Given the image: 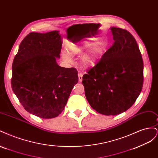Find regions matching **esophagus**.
Segmentation results:
<instances>
[{
	"label": "esophagus",
	"mask_w": 158,
	"mask_h": 158,
	"mask_svg": "<svg viewBox=\"0 0 158 158\" xmlns=\"http://www.w3.org/2000/svg\"><path fill=\"white\" fill-rule=\"evenodd\" d=\"M82 76H83V74L82 73H78V81H79V82H81L82 81Z\"/></svg>",
	"instance_id": "1"
}]
</instances>
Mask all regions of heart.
<instances>
[{"instance_id":"b5f03b06","label":"heart","mask_w":158,"mask_h":158,"mask_svg":"<svg viewBox=\"0 0 158 158\" xmlns=\"http://www.w3.org/2000/svg\"><path fill=\"white\" fill-rule=\"evenodd\" d=\"M86 48H87V45L85 44L84 45L81 46V47L75 46L74 45H70L69 47V51L70 55H74L82 53L83 51L86 49ZM63 56L66 61L70 62L71 60V57L67 52H64L63 53ZM95 53L93 51L89 52L88 54H85L82 58V61L84 64L86 66H90V65L94 64V60H95Z\"/></svg>"}]
</instances>
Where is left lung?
<instances>
[{
    "mask_svg": "<svg viewBox=\"0 0 158 158\" xmlns=\"http://www.w3.org/2000/svg\"><path fill=\"white\" fill-rule=\"evenodd\" d=\"M111 30L113 44L82 78L90 106L105 115H116L132 107L144 82V63L135 37L122 28Z\"/></svg>",
    "mask_w": 158,
    "mask_h": 158,
    "instance_id": "1",
    "label": "left lung"
}]
</instances>
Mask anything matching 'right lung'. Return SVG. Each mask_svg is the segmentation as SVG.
I'll return each instance as SVG.
<instances>
[{"label":"right lung","mask_w":158,"mask_h":158,"mask_svg":"<svg viewBox=\"0 0 158 158\" xmlns=\"http://www.w3.org/2000/svg\"><path fill=\"white\" fill-rule=\"evenodd\" d=\"M61 48L59 31L31 32L22 41L13 60V92L27 111L40 118L59 115L78 81L75 68L57 64Z\"/></svg>","instance_id":"right-lung-1"}]
</instances>
